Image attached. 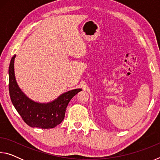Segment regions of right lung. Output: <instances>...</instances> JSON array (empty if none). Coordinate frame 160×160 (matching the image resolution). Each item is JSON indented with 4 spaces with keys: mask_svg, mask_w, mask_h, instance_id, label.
Returning <instances> with one entry per match:
<instances>
[{
    "mask_svg": "<svg viewBox=\"0 0 160 160\" xmlns=\"http://www.w3.org/2000/svg\"><path fill=\"white\" fill-rule=\"evenodd\" d=\"M15 58V55L11 58L8 70L9 93L12 104L28 126L33 128H54L63 121L70 99L82 90L75 89L67 92L47 104L32 101L21 91L16 82L14 72Z\"/></svg>",
    "mask_w": 160,
    "mask_h": 160,
    "instance_id": "right-lung-1",
    "label": "right lung"
}]
</instances>
